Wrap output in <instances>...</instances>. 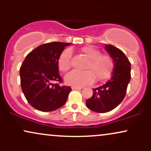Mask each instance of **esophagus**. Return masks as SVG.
Listing matches in <instances>:
<instances>
[{"instance_id":"1","label":"esophagus","mask_w":151,"mask_h":151,"mask_svg":"<svg viewBox=\"0 0 151 151\" xmlns=\"http://www.w3.org/2000/svg\"><path fill=\"white\" fill-rule=\"evenodd\" d=\"M72 89L73 90H79V89H81L82 88L81 87H78V86H72Z\"/></svg>"}]
</instances>
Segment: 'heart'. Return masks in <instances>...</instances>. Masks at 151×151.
<instances>
[{"mask_svg":"<svg viewBox=\"0 0 151 151\" xmlns=\"http://www.w3.org/2000/svg\"><path fill=\"white\" fill-rule=\"evenodd\" d=\"M81 53L87 59L84 71L73 70L66 75L67 84L74 86H83L91 84L94 79L103 81L110 77L114 69V62L108 55L101 54L100 50L93 46H85L80 50ZM72 51L66 49L58 58L59 70L65 72L70 69Z\"/></svg>","mask_w":151,"mask_h":151,"instance_id":"heart-1","label":"heart"}]
</instances>
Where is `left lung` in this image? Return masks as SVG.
<instances>
[{
  "instance_id": "1",
  "label": "left lung",
  "mask_w": 151,
  "mask_h": 151,
  "mask_svg": "<svg viewBox=\"0 0 151 151\" xmlns=\"http://www.w3.org/2000/svg\"><path fill=\"white\" fill-rule=\"evenodd\" d=\"M105 50L114 60V71L111 79L102 86L93 89V95L86 101V106L97 113L113 110L124 100L131 80V63L125 54L111 45Z\"/></svg>"
}]
</instances>
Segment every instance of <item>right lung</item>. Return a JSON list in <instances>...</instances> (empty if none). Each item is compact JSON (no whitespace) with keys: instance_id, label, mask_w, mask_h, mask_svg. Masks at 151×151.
Instances as JSON below:
<instances>
[{"instance_id":"right-lung-1","label":"right lung","mask_w":151,"mask_h":151,"mask_svg":"<svg viewBox=\"0 0 151 151\" xmlns=\"http://www.w3.org/2000/svg\"><path fill=\"white\" fill-rule=\"evenodd\" d=\"M71 43L53 42L40 45L30 52L20 69V84L28 103L41 111H55L65 104L72 90L60 86L58 58ZM57 82L56 84H54Z\"/></svg>"}]
</instances>
